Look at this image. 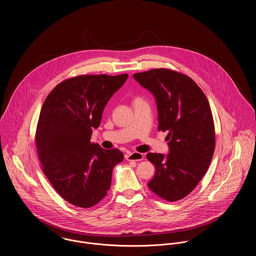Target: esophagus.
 <instances>
[{
	"instance_id": "1",
	"label": "esophagus",
	"mask_w": 256,
	"mask_h": 256,
	"mask_svg": "<svg viewBox=\"0 0 256 256\" xmlns=\"http://www.w3.org/2000/svg\"><path fill=\"white\" fill-rule=\"evenodd\" d=\"M125 158L127 160H135V162H140L144 158V154H141V152H129L125 156Z\"/></svg>"
}]
</instances>
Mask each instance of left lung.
Here are the masks:
<instances>
[{
  "instance_id": "8db88e82",
  "label": "left lung",
  "mask_w": 256,
  "mask_h": 256,
  "mask_svg": "<svg viewBox=\"0 0 256 256\" xmlns=\"http://www.w3.org/2000/svg\"><path fill=\"white\" fill-rule=\"evenodd\" d=\"M133 78L154 98L158 131L168 132L170 152H148L156 174L148 188L174 202L187 196L205 176L215 150L209 102L189 76L168 69L136 73Z\"/></svg>"
}]
</instances>
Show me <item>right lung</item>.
I'll list each match as a JSON object with an SVG mask.
<instances>
[{
	"instance_id": "add662e5",
	"label": "right lung",
	"mask_w": 256,
	"mask_h": 256,
	"mask_svg": "<svg viewBox=\"0 0 256 256\" xmlns=\"http://www.w3.org/2000/svg\"><path fill=\"white\" fill-rule=\"evenodd\" d=\"M128 74H84L66 80L46 98L37 123V152L44 174L69 203L96 205L108 194L114 166L124 158L118 148L90 142L111 96Z\"/></svg>"
}]
</instances>
